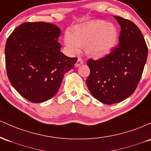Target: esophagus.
Returning a JSON list of instances; mask_svg holds the SVG:
<instances>
[{
    "mask_svg": "<svg viewBox=\"0 0 151 151\" xmlns=\"http://www.w3.org/2000/svg\"><path fill=\"white\" fill-rule=\"evenodd\" d=\"M82 64H83V60H82V58H78V59L77 62L76 63L75 67H76V68L79 67L81 65H82Z\"/></svg>",
    "mask_w": 151,
    "mask_h": 151,
    "instance_id": "1",
    "label": "esophagus"
}]
</instances>
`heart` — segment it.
<instances>
[{
  "label": "heart",
  "instance_id": "b5f03b06",
  "mask_svg": "<svg viewBox=\"0 0 151 151\" xmlns=\"http://www.w3.org/2000/svg\"><path fill=\"white\" fill-rule=\"evenodd\" d=\"M118 30L113 23L97 20L77 25L73 34L65 33L64 42L71 53H78L81 47L89 56L102 58L111 53L118 40Z\"/></svg>",
  "mask_w": 151,
  "mask_h": 151
}]
</instances>
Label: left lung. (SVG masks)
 Wrapping results in <instances>:
<instances>
[{
    "instance_id": "8db88e82",
    "label": "left lung",
    "mask_w": 151,
    "mask_h": 151,
    "mask_svg": "<svg viewBox=\"0 0 151 151\" xmlns=\"http://www.w3.org/2000/svg\"><path fill=\"white\" fill-rule=\"evenodd\" d=\"M121 25L119 44L106 57L87 62L86 81L93 96L105 104L124 101L133 93L140 80L148 56L143 35L135 23L114 16Z\"/></svg>"
}]
</instances>
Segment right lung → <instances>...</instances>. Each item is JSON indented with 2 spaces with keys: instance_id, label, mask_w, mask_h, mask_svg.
<instances>
[{
  "instance_id": "add662e5",
  "label": "right lung",
  "mask_w": 151,
  "mask_h": 151,
  "mask_svg": "<svg viewBox=\"0 0 151 151\" xmlns=\"http://www.w3.org/2000/svg\"><path fill=\"white\" fill-rule=\"evenodd\" d=\"M60 35L57 25L28 22L17 27L7 39L5 55L8 79L30 102L42 103L53 98L65 73L77 61V58L60 52Z\"/></svg>"
}]
</instances>
